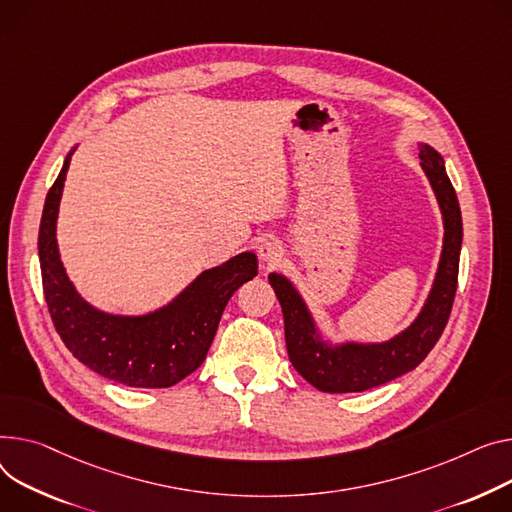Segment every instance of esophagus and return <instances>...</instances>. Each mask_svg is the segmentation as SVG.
<instances>
[{
  "mask_svg": "<svg viewBox=\"0 0 512 512\" xmlns=\"http://www.w3.org/2000/svg\"><path fill=\"white\" fill-rule=\"evenodd\" d=\"M257 251H259L261 261L267 263V265L276 263V261L284 255V249H282V245L276 241V238H265V241L259 245Z\"/></svg>",
  "mask_w": 512,
  "mask_h": 512,
  "instance_id": "34e87169",
  "label": "esophagus"
}]
</instances>
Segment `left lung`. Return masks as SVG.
Here are the masks:
<instances>
[{"instance_id":"left-lung-1","label":"left lung","mask_w":512,"mask_h":512,"mask_svg":"<svg viewBox=\"0 0 512 512\" xmlns=\"http://www.w3.org/2000/svg\"><path fill=\"white\" fill-rule=\"evenodd\" d=\"M418 152L420 168L438 201L445 234L432 288L416 319L403 331L385 342H333L317 325L292 280L278 271L267 276L282 304L288 358L300 377L319 391L360 393L401 377L428 356L449 321L463 241L461 208L440 152L424 142L418 144Z\"/></svg>"}]
</instances>
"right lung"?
I'll return each instance as SVG.
<instances>
[{
    "mask_svg": "<svg viewBox=\"0 0 512 512\" xmlns=\"http://www.w3.org/2000/svg\"><path fill=\"white\" fill-rule=\"evenodd\" d=\"M78 146L67 152L47 193L39 261L49 313L63 344L100 377L140 389L173 387L201 366L230 296L257 276V255L238 253L203 269L173 300L142 315L96 309L67 276L57 245V216L65 175Z\"/></svg>",
    "mask_w": 512,
    "mask_h": 512,
    "instance_id": "add662e5",
    "label": "right lung"
}]
</instances>
